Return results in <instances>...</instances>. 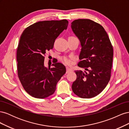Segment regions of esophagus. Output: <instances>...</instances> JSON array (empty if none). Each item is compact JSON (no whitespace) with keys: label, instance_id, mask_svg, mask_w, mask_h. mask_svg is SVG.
I'll return each instance as SVG.
<instances>
[{"label":"esophagus","instance_id":"obj_1","mask_svg":"<svg viewBox=\"0 0 129 129\" xmlns=\"http://www.w3.org/2000/svg\"><path fill=\"white\" fill-rule=\"evenodd\" d=\"M67 69V71H66V73H68L69 72H71L73 71V70L69 67H67V69Z\"/></svg>","mask_w":129,"mask_h":129}]
</instances>
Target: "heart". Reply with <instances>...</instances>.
I'll return each instance as SVG.
<instances>
[{
  "instance_id": "obj_1",
  "label": "heart",
  "mask_w": 129,
  "mask_h": 129,
  "mask_svg": "<svg viewBox=\"0 0 129 129\" xmlns=\"http://www.w3.org/2000/svg\"><path fill=\"white\" fill-rule=\"evenodd\" d=\"M63 61L66 64H70L72 63V60L70 59V58H67V57H64L63 58Z\"/></svg>"
}]
</instances>
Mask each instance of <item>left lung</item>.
I'll use <instances>...</instances> for the list:
<instances>
[{
  "instance_id": "obj_1",
  "label": "left lung",
  "mask_w": 129,
  "mask_h": 129,
  "mask_svg": "<svg viewBox=\"0 0 129 129\" xmlns=\"http://www.w3.org/2000/svg\"><path fill=\"white\" fill-rule=\"evenodd\" d=\"M73 32L80 41L81 50L72 84L74 93L83 99L99 95L106 87L111 76L113 48L103 27L90 19H77L71 24Z\"/></svg>"
}]
</instances>
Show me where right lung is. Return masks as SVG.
Segmentation results:
<instances>
[{
	"instance_id": "right-lung-1",
	"label": "right lung",
	"mask_w": 129,
	"mask_h": 129,
	"mask_svg": "<svg viewBox=\"0 0 129 129\" xmlns=\"http://www.w3.org/2000/svg\"><path fill=\"white\" fill-rule=\"evenodd\" d=\"M68 21H42L24 30L17 52L19 80L25 91L35 98L45 99L55 92L57 83L66 73L65 66L54 61L45 66L46 53L53 48L57 37L67 29Z\"/></svg>"
}]
</instances>
